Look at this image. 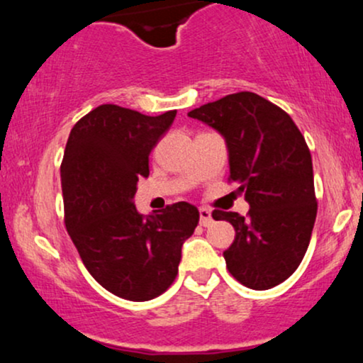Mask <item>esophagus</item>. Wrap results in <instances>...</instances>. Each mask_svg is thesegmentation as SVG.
I'll return each mask as SVG.
<instances>
[{"mask_svg": "<svg viewBox=\"0 0 363 363\" xmlns=\"http://www.w3.org/2000/svg\"><path fill=\"white\" fill-rule=\"evenodd\" d=\"M211 222H213V218H211L210 208H206V206L199 208V223H201L203 227H210Z\"/></svg>", "mask_w": 363, "mask_h": 363, "instance_id": "obj_1", "label": "esophagus"}]
</instances>
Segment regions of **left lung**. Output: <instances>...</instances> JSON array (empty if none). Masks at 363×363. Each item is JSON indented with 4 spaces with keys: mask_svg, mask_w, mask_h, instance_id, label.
I'll return each mask as SVG.
<instances>
[{
    "mask_svg": "<svg viewBox=\"0 0 363 363\" xmlns=\"http://www.w3.org/2000/svg\"><path fill=\"white\" fill-rule=\"evenodd\" d=\"M223 135L230 176L249 211L213 210L234 225L235 239L223 252L227 269L252 290L280 285L298 268L318 215L309 147L281 107L254 91H237L191 111Z\"/></svg>",
    "mask_w": 363,
    "mask_h": 363,
    "instance_id": "8db88e82",
    "label": "left lung"
}]
</instances>
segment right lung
<instances>
[{"label":"right lung","instance_id":"1","mask_svg":"<svg viewBox=\"0 0 363 363\" xmlns=\"http://www.w3.org/2000/svg\"><path fill=\"white\" fill-rule=\"evenodd\" d=\"M177 111L145 116L104 104L74 124L61 162L65 225L89 273L111 294L152 301L172 285L181 247L199 222L186 201L141 216L133 198L148 155Z\"/></svg>","mask_w":363,"mask_h":363}]
</instances>
